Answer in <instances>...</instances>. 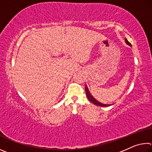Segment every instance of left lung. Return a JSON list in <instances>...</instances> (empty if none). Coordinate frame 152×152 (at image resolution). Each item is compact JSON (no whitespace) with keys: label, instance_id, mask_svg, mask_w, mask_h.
I'll return each mask as SVG.
<instances>
[{"label":"left lung","instance_id":"1","mask_svg":"<svg viewBox=\"0 0 152 152\" xmlns=\"http://www.w3.org/2000/svg\"><path fill=\"white\" fill-rule=\"evenodd\" d=\"M125 43H126V44H127L128 45H129V46H131V47H132V44H131V43L128 42L127 39H126V38H125ZM85 91H86V96H87V98H88V99L91 102H92V103H93L94 104L96 105V106L109 107V106H110V105L113 104H104V103H102V102H99V101H97V100L95 99V98L91 94V92H90L88 87H87L86 85Z\"/></svg>","mask_w":152,"mask_h":152}]
</instances>
